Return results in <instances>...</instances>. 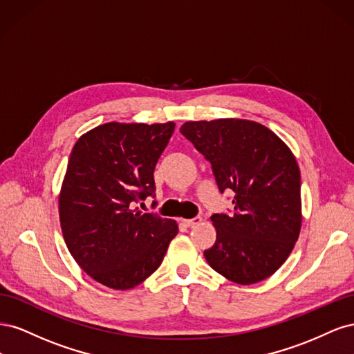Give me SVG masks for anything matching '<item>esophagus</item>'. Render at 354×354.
<instances>
[{
	"label": "esophagus",
	"instance_id": "34e87169",
	"mask_svg": "<svg viewBox=\"0 0 354 354\" xmlns=\"http://www.w3.org/2000/svg\"><path fill=\"white\" fill-rule=\"evenodd\" d=\"M181 221H183L185 226L194 227V226H198V224H201L202 218L201 217H194V218H185V220H181Z\"/></svg>",
	"mask_w": 354,
	"mask_h": 354
}]
</instances>
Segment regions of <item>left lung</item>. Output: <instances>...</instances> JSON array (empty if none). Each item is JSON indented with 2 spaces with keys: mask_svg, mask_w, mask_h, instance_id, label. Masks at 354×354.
Instances as JSON below:
<instances>
[{
  "mask_svg": "<svg viewBox=\"0 0 354 354\" xmlns=\"http://www.w3.org/2000/svg\"><path fill=\"white\" fill-rule=\"evenodd\" d=\"M180 133L211 164L221 194L234 192L233 211L211 216L217 239L203 251L208 264L234 283L264 281L285 263L301 229L295 156L254 121H189Z\"/></svg>",
  "mask_w": 354,
  "mask_h": 354,
  "instance_id": "left-lung-1",
  "label": "left lung"
}]
</instances>
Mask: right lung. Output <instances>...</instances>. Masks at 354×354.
I'll return each mask as SVG.
<instances>
[{"instance_id":"right-lung-1","label":"right lung","mask_w":354,"mask_h":354,"mask_svg":"<svg viewBox=\"0 0 354 354\" xmlns=\"http://www.w3.org/2000/svg\"><path fill=\"white\" fill-rule=\"evenodd\" d=\"M174 122H109L75 143L59 196L63 238L81 269L112 289H130L162 263L177 223L142 212Z\"/></svg>"}]
</instances>
